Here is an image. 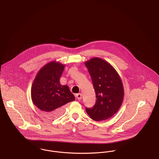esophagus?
<instances>
[{
  "label": "esophagus",
  "instance_id": "obj_1",
  "mask_svg": "<svg viewBox=\"0 0 159 159\" xmlns=\"http://www.w3.org/2000/svg\"><path fill=\"white\" fill-rule=\"evenodd\" d=\"M76 98H77L78 100H81V98H82V95H81V93H77V94H76Z\"/></svg>",
  "mask_w": 159,
  "mask_h": 159
}]
</instances>
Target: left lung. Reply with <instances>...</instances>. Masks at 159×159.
Returning a JSON list of instances; mask_svg holds the SVG:
<instances>
[{"label":"left lung","mask_w":159,"mask_h":159,"mask_svg":"<svg viewBox=\"0 0 159 159\" xmlns=\"http://www.w3.org/2000/svg\"><path fill=\"white\" fill-rule=\"evenodd\" d=\"M85 66L97 98L93 107H86L87 113L95 121L107 120L118 112L122 104L124 89L121 80L116 69L101 58H92L85 62Z\"/></svg>","instance_id":"obj_1"}]
</instances>
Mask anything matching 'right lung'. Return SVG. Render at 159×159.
Instances as JSON below:
<instances>
[{
	"label": "right lung",
	"instance_id": "right-lung-1",
	"mask_svg": "<svg viewBox=\"0 0 159 159\" xmlns=\"http://www.w3.org/2000/svg\"><path fill=\"white\" fill-rule=\"evenodd\" d=\"M64 66L56 61L47 64L37 73L32 84L33 102L50 118L61 116L65 104L75 100L69 86L59 83Z\"/></svg>",
	"mask_w": 159,
	"mask_h": 159
}]
</instances>
